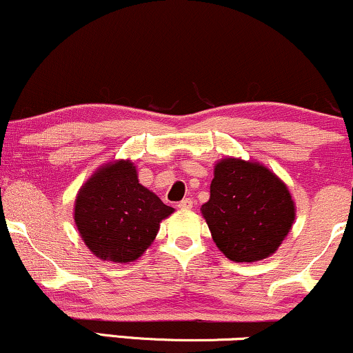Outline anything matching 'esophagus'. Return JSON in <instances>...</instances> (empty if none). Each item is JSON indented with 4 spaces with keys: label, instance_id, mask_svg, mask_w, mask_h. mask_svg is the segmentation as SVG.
<instances>
[{
    "label": "esophagus",
    "instance_id": "obj_1",
    "mask_svg": "<svg viewBox=\"0 0 353 353\" xmlns=\"http://www.w3.org/2000/svg\"><path fill=\"white\" fill-rule=\"evenodd\" d=\"M192 199H189V197H185V199H182L179 204H177V208H179L181 210H190L192 209Z\"/></svg>",
    "mask_w": 353,
    "mask_h": 353
}]
</instances>
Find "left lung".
Returning <instances> with one entry per match:
<instances>
[{"label": "left lung", "mask_w": 353, "mask_h": 353, "mask_svg": "<svg viewBox=\"0 0 353 353\" xmlns=\"http://www.w3.org/2000/svg\"><path fill=\"white\" fill-rule=\"evenodd\" d=\"M201 210L219 250L234 262L272 255L295 219L287 185L265 165L237 157L216 164L210 197Z\"/></svg>", "instance_id": "1"}]
</instances>
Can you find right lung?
<instances>
[{
  "label": "right lung",
  "instance_id": "add662e5",
  "mask_svg": "<svg viewBox=\"0 0 353 353\" xmlns=\"http://www.w3.org/2000/svg\"><path fill=\"white\" fill-rule=\"evenodd\" d=\"M174 212L137 179L131 161H114L79 189L74 222L88 249L103 261L125 264L139 259Z\"/></svg>",
  "mask_w": 353,
  "mask_h": 353
}]
</instances>
